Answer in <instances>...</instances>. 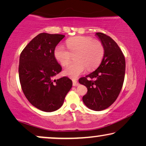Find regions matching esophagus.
<instances>
[{"label": "esophagus", "mask_w": 146, "mask_h": 146, "mask_svg": "<svg viewBox=\"0 0 146 146\" xmlns=\"http://www.w3.org/2000/svg\"><path fill=\"white\" fill-rule=\"evenodd\" d=\"M72 84H73V86H78V82L76 80H72Z\"/></svg>", "instance_id": "34e87169"}]
</instances>
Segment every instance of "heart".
Returning a JSON list of instances; mask_svg holds the SVG:
<instances>
[{
    "label": "heart",
    "mask_w": 146,
    "mask_h": 146,
    "mask_svg": "<svg viewBox=\"0 0 146 146\" xmlns=\"http://www.w3.org/2000/svg\"><path fill=\"white\" fill-rule=\"evenodd\" d=\"M67 48L59 44L54 50L56 60L62 66L67 65L71 60V53L77 52L75 56L76 62L70 64L64 70V74L72 78H76L85 71L92 70L100 63L104 54V48L99 41H95L89 36L72 37L66 40ZM71 52L70 53L69 52Z\"/></svg>",
    "instance_id": "heart-1"
}]
</instances>
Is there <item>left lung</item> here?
I'll use <instances>...</instances> for the list:
<instances>
[{"mask_svg": "<svg viewBox=\"0 0 146 146\" xmlns=\"http://www.w3.org/2000/svg\"><path fill=\"white\" fill-rule=\"evenodd\" d=\"M96 35L104 48V54L98 68L79 83L87 88V94L82 98L88 108L101 111L110 106L115 101L122 88L125 76V61L117 43L104 33Z\"/></svg>", "mask_w": 146, "mask_h": 146, "instance_id": "1", "label": "left lung"}]
</instances>
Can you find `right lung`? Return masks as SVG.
I'll list each match as a JSON object with an SVG mask.
<instances>
[{"label": "right lung", "instance_id": "obj_1", "mask_svg": "<svg viewBox=\"0 0 146 146\" xmlns=\"http://www.w3.org/2000/svg\"><path fill=\"white\" fill-rule=\"evenodd\" d=\"M64 36L39 34L20 56L19 74L24 94L32 105L46 112L59 109L72 86V82L66 76L52 80L62 71L54 50Z\"/></svg>", "mask_w": 146, "mask_h": 146}]
</instances>
